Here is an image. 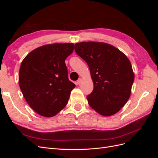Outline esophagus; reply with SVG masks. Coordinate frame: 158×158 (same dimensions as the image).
<instances>
[{"label":"esophagus","instance_id":"esophagus-1","mask_svg":"<svg viewBox=\"0 0 158 158\" xmlns=\"http://www.w3.org/2000/svg\"><path fill=\"white\" fill-rule=\"evenodd\" d=\"M81 82H82V79L79 78V79L77 80V82H76V83H77L78 85H80V84H81Z\"/></svg>","mask_w":158,"mask_h":158}]
</instances>
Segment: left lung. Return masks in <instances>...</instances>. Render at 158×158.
I'll return each mask as SVG.
<instances>
[{"label":"left lung","mask_w":158,"mask_h":158,"mask_svg":"<svg viewBox=\"0 0 158 158\" xmlns=\"http://www.w3.org/2000/svg\"><path fill=\"white\" fill-rule=\"evenodd\" d=\"M74 50L86 62L94 82L87 96L89 106L105 117L117 113L127 102L135 80L127 56L115 47L103 42H80Z\"/></svg>","instance_id":"left-lung-1"}]
</instances>
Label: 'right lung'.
<instances>
[{"mask_svg":"<svg viewBox=\"0 0 158 158\" xmlns=\"http://www.w3.org/2000/svg\"><path fill=\"white\" fill-rule=\"evenodd\" d=\"M73 51L70 43L45 45L22 62L19 85L29 106L41 116L53 117L68 103L76 85L69 80L64 61Z\"/></svg>","mask_w":158,"mask_h":158,"instance_id":"1","label":"right lung"}]
</instances>
